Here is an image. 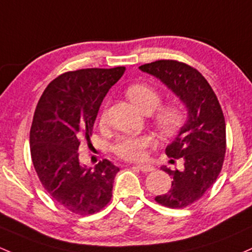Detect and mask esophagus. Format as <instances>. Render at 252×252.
Segmentation results:
<instances>
[{"mask_svg": "<svg viewBox=\"0 0 252 252\" xmlns=\"http://www.w3.org/2000/svg\"><path fill=\"white\" fill-rule=\"evenodd\" d=\"M136 167L142 172H151V171L154 170V167L151 166V165H136Z\"/></svg>", "mask_w": 252, "mask_h": 252, "instance_id": "1", "label": "esophagus"}]
</instances>
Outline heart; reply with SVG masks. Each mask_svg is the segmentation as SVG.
<instances>
[{
  "mask_svg": "<svg viewBox=\"0 0 252 252\" xmlns=\"http://www.w3.org/2000/svg\"><path fill=\"white\" fill-rule=\"evenodd\" d=\"M126 96L141 112H149L157 109L161 100L159 91L147 84H134L126 90ZM106 118V111L101 113V122ZM184 118L182 107L177 104H167L160 107L154 115L153 123L160 135L167 137L178 130ZM153 145L149 135H129L118 139L113 146V152L122 159L130 161H142L147 157V148Z\"/></svg>",
  "mask_w": 252,
  "mask_h": 252,
  "instance_id": "obj_1",
  "label": "heart"
}]
</instances>
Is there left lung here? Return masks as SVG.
<instances>
[{
    "instance_id": "obj_1",
    "label": "left lung",
    "mask_w": 252,
    "mask_h": 252,
    "mask_svg": "<svg viewBox=\"0 0 252 252\" xmlns=\"http://www.w3.org/2000/svg\"><path fill=\"white\" fill-rule=\"evenodd\" d=\"M156 76L183 101L188 118L165 153L184 159L183 171L161 170L173 178L170 190L156 201L168 208H184L204 195L217 181L226 152V124L214 91L195 68L173 60L139 67Z\"/></svg>"
}]
</instances>
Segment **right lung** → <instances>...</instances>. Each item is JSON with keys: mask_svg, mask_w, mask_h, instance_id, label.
Wrapping results in <instances>:
<instances>
[{"mask_svg": "<svg viewBox=\"0 0 252 252\" xmlns=\"http://www.w3.org/2000/svg\"><path fill=\"white\" fill-rule=\"evenodd\" d=\"M126 67L67 71L41 94L30 131L33 166L46 192L68 211L90 215L110 202L120 168L101 160L94 168L79 161V146L90 142L101 101Z\"/></svg>", "mask_w": 252, "mask_h": 252, "instance_id": "right-lung-1", "label": "right lung"}]
</instances>
